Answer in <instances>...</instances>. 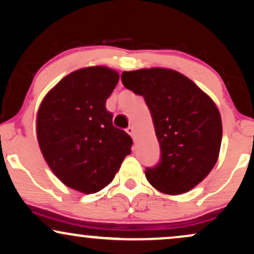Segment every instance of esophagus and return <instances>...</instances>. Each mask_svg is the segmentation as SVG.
Listing matches in <instances>:
<instances>
[{"label": "esophagus", "instance_id": "esophagus-1", "mask_svg": "<svg viewBox=\"0 0 254 254\" xmlns=\"http://www.w3.org/2000/svg\"><path fill=\"white\" fill-rule=\"evenodd\" d=\"M127 132L129 133L130 136L132 137V138L134 137V130H133V127H127Z\"/></svg>", "mask_w": 254, "mask_h": 254}]
</instances>
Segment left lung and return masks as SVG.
Masks as SVG:
<instances>
[{"mask_svg": "<svg viewBox=\"0 0 254 254\" xmlns=\"http://www.w3.org/2000/svg\"><path fill=\"white\" fill-rule=\"evenodd\" d=\"M122 82L144 97L160 145V160L145 171L147 181L165 194L189 191L218 159L222 120L214 101L173 69L123 72Z\"/></svg>", "mask_w": 254, "mask_h": 254, "instance_id": "1", "label": "left lung"}]
</instances>
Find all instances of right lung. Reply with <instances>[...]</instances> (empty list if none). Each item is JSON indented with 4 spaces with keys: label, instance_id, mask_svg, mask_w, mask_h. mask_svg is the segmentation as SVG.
Segmentation results:
<instances>
[{
    "label": "right lung",
    "instance_id": "add662e5",
    "mask_svg": "<svg viewBox=\"0 0 254 254\" xmlns=\"http://www.w3.org/2000/svg\"><path fill=\"white\" fill-rule=\"evenodd\" d=\"M120 75L103 66L77 69L44 97L37 138L51 170L67 187L97 192L114 180L132 139L113 125L106 101Z\"/></svg>",
    "mask_w": 254,
    "mask_h": 254
}]
</instances>
